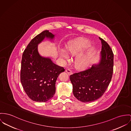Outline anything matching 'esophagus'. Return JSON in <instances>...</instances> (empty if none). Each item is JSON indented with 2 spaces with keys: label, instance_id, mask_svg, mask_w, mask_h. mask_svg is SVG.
Instances as JSON below:
<instances>
[{
  "label": "esophagus",
  "instance_id": "34e87169",
  "mask_svg": "<svg viewBox=\"0 0 131 131\" xmlns=\"http://www.w3.org/2000/svg\"><path fill=\"white\" fill-rule=\"evenodd\" d=\"M66 72L69 74V75H70L72 74V70H70V69H66Z\"/></svg>",
  "mask_w": 131,
  "mask_h": 131
}]
</instances>
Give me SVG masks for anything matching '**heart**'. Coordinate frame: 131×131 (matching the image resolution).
I'll use <instances>...</instances> for the list:
<instances>
[{
  "label": "heart",
  "instance_id": "1",
  "mask_svg": "<svg viewBox=\"0 0 131 131\" xmlns=\"http://www.w3.org/2000/svg\"><path fill=\"white\" fill-rule=\"evenodd\" d=\"M90 47L89 43L86 41H74L69 44L67 50L71 55L76 56L78 54L76 59V64L79 67H85L90 64L93 55L91 52H87L82 54L81 53L87 50ZM60 56L66 61H69L70 59L69 55L64 50L61 51Z\"/></svg>",
  "mask_w": 131,
  "mask_h": 131
}]
</instances>
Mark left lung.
I'll use <instances>...</instances> for the list:
<instances>
[{
  "label": "left lung",
  "mask_w": 131,
  "mask_h": 131,
  "mask_svg": "<svg viewBox=\"0 0 131 131\" xmlns=\"http://www.w3.org/2000/svg\"><path fill=\"white\" fill-rule=\"evenodd\" d=\"M99 38L102 43L99 63L70 76L74 96L79 101L84 103L95 101L102 97L112 77L114 66L113 51L105 41Z\"/></svg>",
  "instance_id": "left-lung-1"
}]
</instances>
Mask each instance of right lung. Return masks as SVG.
I'll use <instances>...</instances> for the list:
<instances>
[{
	"mask_svg": "<svg viewBox=\"0 0 131 131\" xmlns=\"http://www.w3.org/2000/svg\"><path fill=\"white\" fill-rule=\"evenodd\" d=\"M54 35L45 30L33 38L24 50L21 60L20 81L25 93L33 101L45 102L55 93V84L63 67L54 64L50 58L40 55L38 44Z\"/></svg>",
	"mask_w": 131,
	"mask_h": 131,
	"instance_id": "right-lung-1",
	"label": "right lung"
}]
</instances>
